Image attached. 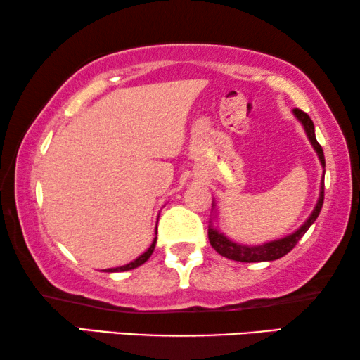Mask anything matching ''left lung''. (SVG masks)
Masks as SVG:
<instances>
[{
  "mask_svg": "<svg viewBox=\"0 0 360 360\" xmlns=\"http://www.w3.org/2000/svg\"><path fill=\"white\" fill-rule=\"evenodd\" d=\"M293 112H295V116L302 121L304 131H307L308 139L313 144L314 150H316L319 160H321V164L324 167L326 164H324L323 147L319 146V142L316 141V136H314V124H313L311 117H309L304 111L298 110V108H295ZM323 201H324V180L321 181V193H319L318 205L311 213V216H309V218L307 219V223H304L302 228H300L298 231H295L293 234H290L283 239L272 240V243H267L262 245H254V248H250V245L236 244V243H233V240H229L228 238H226L224 234H221L219 231L210 228L208 229L210 244L213 245V249L216 250V252L223 255V257H228L231 260H238V262H265V260H277L280 257H283V255H287L290 250L297 245L298 240L303 238L304 233L309 229V226L316 221V218L319 216V211H321V208H323Z\"/></svg>",
  "mask_w": 360,
  "mask_h": 360,
  "instance_id": "8db88e82",
  "label": "left lung"
}]
</instances>
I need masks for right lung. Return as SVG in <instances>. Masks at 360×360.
Here are the masks:
<instances>
[{
	"instance_id": "1",
	"label": "right lung",
	"mask_w": 360,
	"mask_h": 360,
	"mask_svg": "<svg viewBox=\"0 0 360 360\" xmlns=\"http://www.w3.org/2000/svg\"><path fill=\"white\" fill-rule=\"evenodd\" d=\"M155 240H157V238L154 239V243L150 244V248L146 250L144 254L142 255H139V257H137L136 260H132L131 264H127V265H122V267H116V269H108L106 272H124V270H132V269H136V267H139V265H142L146 262L147 259L150 257L152 255V252H154V249H155Z\"/></svg>"
}]
</instances>
